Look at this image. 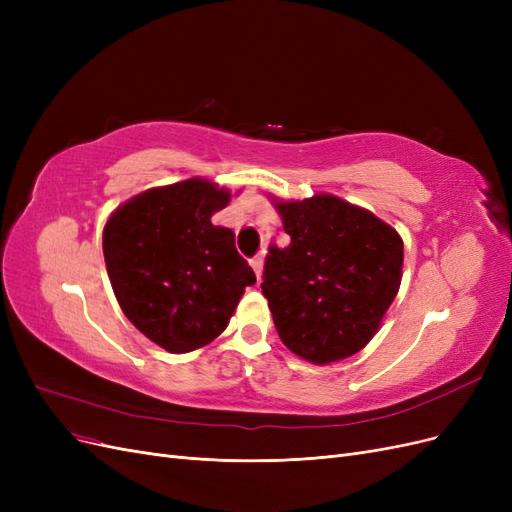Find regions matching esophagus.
<instances>
[{"instance_id":"esophagus-1","label":"esophagus","mask_w":512,"mask_h":512,"mask_svg":"<svg viewBox=\"0 0 512 512\" xmlns=\"http://www.w3.org/2000/svg\"><path fill=\"white\" fill-rule=\"evenodd\" d=\"M262 265H265V262H262V256H260V254L252 258V269H254V273H256L258 280L262 277Z\"/></svg>"}]
</instances>
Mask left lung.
<instances>
[{"instance_id": "8db88e82", "label": "left lung", "mask_w": 512, "mask_h": 512, "mask_svg": "<svg viewBox=\"0 0 512 512\" xmlns=\"http://www.w3.org/2000/svg\"><path fill=\"white\" fill-rule=\"evenodd\" d=\"M288 247H269L262 294L284 346L314 365L363 350L397 297L404 241L333 194L275 200Z\"/></svg>"}]
</instances>
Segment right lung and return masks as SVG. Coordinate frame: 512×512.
Returning <instances> with one entry per match:
<instances>
[{
  "label": "right lung",
  "instance_id": "obj_1",
  "mask_svg": "<svg viewBox=\"0 0 512 512\" xmlns=\"http://www.w3.org/2000/svg\"><path fill=\"white\" fill-rule=\"evenodd\" d=\"M228 203V190L194 177L136 194L104 226V262L121 312L173 354L213 342L256 284L235 232L211 224Z\"/></svg>",
  "mask_w": 512,
  "mask_h": 512
}]
</instances>
